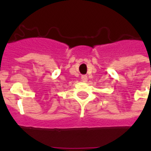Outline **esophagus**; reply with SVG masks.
Wrapping results in <instances>:
<instances>
[{
    "label": "esophagus",
    "instance_id": "1",
    "mask_svg": "<svg viewBox=\"0 0 151 151\" xmlns=\"http://www.w3.org/2000/svg\"><path fill=\"white\" fill-rule=\"evenodd\" d=\"M81 81H84V82H86L88 81V78H87V76L86 75H82L81 76Z\"/></svg>",
    "mask_w": 151,
    "mask_h": 151
}]
</instances>
